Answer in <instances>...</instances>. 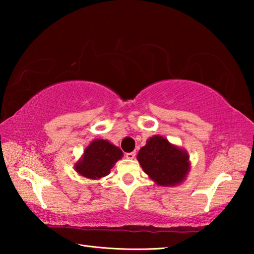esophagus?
Listing matches in <instances>:
<instances>
[{"instance_id":"1","label":"esophagus","mask_w":254,"mask_h":254,"mask_svg":"<svg viewBox=\"0 0 254 254\" xmlns=\"http://www.w3.org/2000/svg\"><path fill=\"white\" fill-rule=\"evenodd\" d=\"M126 157L127 159H134L135 158V152L134 151H133V152H127V153H126Z\"/></svg>"}]
</instances>
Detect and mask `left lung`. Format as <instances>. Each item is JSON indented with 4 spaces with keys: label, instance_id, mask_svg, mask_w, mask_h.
Instances as JSON below:
<instances>
[{
    "label": "left lung",
    "instance_id": "1",
    "mask_svg": "<svg viewBox=\"0 0 254 254\" xmlns=\"http://www.w3.org/2000/svg\"><path fill=\"white\" fill-rule=\"evenodd\" d=\"M136 158L144 173L160 186L182 183L189 171L187 152L160 135L150 137Z\"/></svg>",
    "mask_w": 254,
    "mask_h": 254
}]
</instances>
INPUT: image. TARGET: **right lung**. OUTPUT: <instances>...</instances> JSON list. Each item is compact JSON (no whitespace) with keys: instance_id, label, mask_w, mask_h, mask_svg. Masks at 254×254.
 Here are the masks:
<instances>
[{"instance_id":"1","label":"right lung","mask_w":254,"mask_h":254,"mask_svg":"<svg viewBox=\"0 0 254 254\" xmlns=\"http://www.w3.org/2000/svg\"><path fill=\"white\" fill-rule=\"evenodd\" d=\"M123 153L120 148L106 140H94L84 151V157L76 163V171L86 178L98 179L110 174L112 167Z\"/></svg>"}]
</instances>
